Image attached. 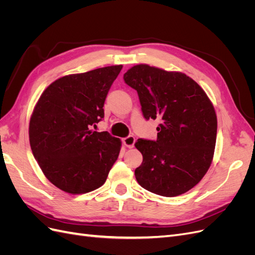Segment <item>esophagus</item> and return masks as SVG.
Masks as SVG:
<instances>
[{
  "mask_svg": "<svg viewBox=\"0 0 255 255\" xmlns=\"http://www.w3.org/2000/svg\"><path fill=\"white\" fill-rule=\"evenodd\" d=\"M123 144L128 146V148L132 149L134 144H135V137L134 136H128V137L125 138V139H123Z\"/></svg>",
  "mask_w": 255,
  "mask_h": 255,
  "instance_id": "obj_1",
  "label": "esophagus"
}]
</instances>
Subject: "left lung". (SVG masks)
Instances as JSON below:
<instances>
[{"instance_id": "left-lung-1", "label": "left lung", "mask_w": 255, "mask_h": 255, "mask_svg": "<svg viewBox=\"0 0 255 255\" xmlns=\"http://www.w3.org/2000/svg\"><path fill=\"white\" fill-rule=\"evenodd\" d=\"M137 90L145 119H158L157 139H138V184L153 194L176 197L202 180L214 157L217 116L200 85L179 71L140 64L123 75Z\"/></svg>"}]
</instances>
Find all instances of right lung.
I'll use <instances>...</instances> for the list:
<instances>
[{
  "label": "right lung",
  "instance_id": "obj_1",
  "mask_svg": "<svg viewBox=\"0 0 255 255\" xmlns=\"http://www.w3.org/2000/svg\"><path fill=\"white\" fill-rule=\"evenodd\" d=\"M122 65L69 74L44 89L29 119L30 149L57 188L81 195L101 187L121 140L90 127L104 117V102Z\"/></svg>",
  "mask_w": 255,
  "mask_h": 255
}]
</instances>
